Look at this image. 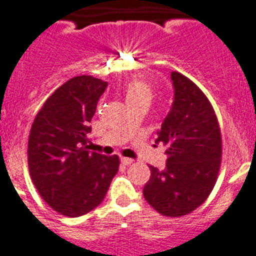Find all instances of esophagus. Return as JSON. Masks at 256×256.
<instances>
[{"mask_svg":"<svg viewBox=\"0 0 256 256\" xmlns=\"http://www.w3.org/2000/svg\"><path fill=\"white\" fill-rule=\"evenodd\" d=\"M132 161H134V160L128 158V157H122V158H120V162L124 164V165H130V164H132Z\"/></svg>","mask_w":256,"mask_h":256,"instance_id":"34e87169","label":"esophagus"}]
</instances>
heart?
Here are the masks:
<instances>
[{"mask_svg": "<svg viewBox=\"0 0 256 256\" xmlns=\"http://www.w3.org/2000/svg\"><path fill=\"white\" fill-rule=\"evenodd\" d=\"M126 92V99L128 102H134L142 98H149L152 99L153 91H152V86L149 82L144 80V79H134V80L128 82L124 88Z\"/></svg>", "mask_w": 256, "mask_h": 256, "instance_id": "1", "label": "heart"}]
</instances>
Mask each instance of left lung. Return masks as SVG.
<instances>
[{
    "instance_id": "8db88e82",
    "label": "left lung",
    "mask_w": 256,
    "mask_h": 256,
    "mask_svg": "<svg viewBox=\"0 0 256 256\" xmlns=\"http://www.w3.org/2000/svg\"><path fill=\"white\" fill-rule=\"evenodd\" d=\"M170 76L174 100L156 141L166 146V168L150 166L144 196L158 214L180 218L198 208L212 192L223 142L219 120L206 94L180 72Z\"/></svg>"
}]
</instances>
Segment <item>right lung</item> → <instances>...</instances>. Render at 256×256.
I'll use <instances>...</instances> for the list:
<instances>
[{
  "label": "right lung",
  "instance_id": "right-lung-1",
  "mask_svg": "<svg viewBox=\"0 0 256 256\" xmlns=\"http://www.w3.org/2000/svg\"><path fill=\"white\" fill-rule=\"evenodd\" d=\"M107 82L75 76L42 104L28 140V165L37 192L48 206L68 218L96 208L120 168V157L91 152L88 134Z\"/></svg>",
  "mask_w": 256,
  "mask_h": 256
}]
</instances>
